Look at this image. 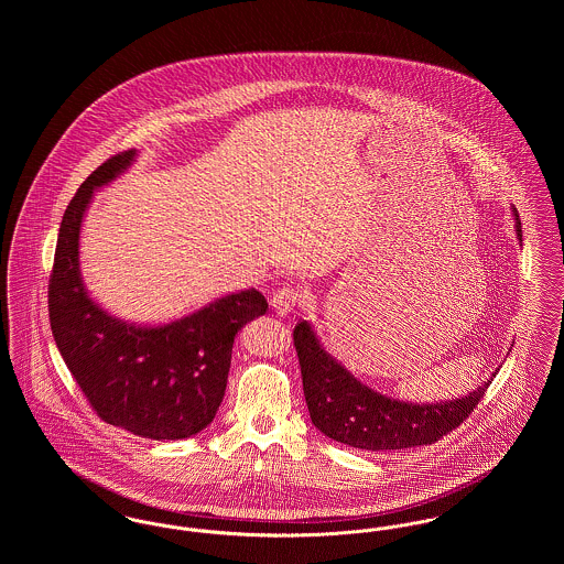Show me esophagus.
<instances>
[{
	"mask_svg": "<svg viewBox=\"0 0 564 564\" xmlns=\"http://www.w3.org/2000/svg\"><path fill=\"white\" fill-rule=\"evenodd\" d=\"M300 297H302V294H300L297 290H294V288H281V290H276V292L272 294V297H270V308H272L276 315L285 317V315H290L295 306L300 304Z\"/></svg>",
	"mask_w": 564,
	"mask_h": 564,
	"instance_id": "34e87169",
	"label": "esophagus"
}]
</instances>
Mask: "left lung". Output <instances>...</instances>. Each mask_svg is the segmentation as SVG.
<instances>
[{
    "label": "left lung",
    "mask_w": 564,
    "mask_h": 564,
    "mask_svg": "<svg viewBox=\"0 0 564 564\" xmlns=\"http://www.w3.org/2000/svg\"><path fill=\"white\" fill-rule=\"evenodd\" d=\"M513 209L516 239L522 241ZM294 345L311 421L325 437L359 451H402L437 442L458 427L482 400L492 376L463 398L414 403L395 400L361 382L325 347L311 322L295 325Z\"/></svg>",
    "instance_id": "8db88e82"
}]
</instances>
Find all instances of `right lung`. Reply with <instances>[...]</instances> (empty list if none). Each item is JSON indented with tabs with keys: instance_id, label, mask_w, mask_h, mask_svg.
Instances as JSON below:
<instances>
[{
	"instance_id": "obj_1",
	"label": "right lung",
	"mask_w": 564,
	"mask_h": 564,
	"mask_svg": "<svg viewBox=\"0 0 564 564\" xmlns=\"http://www.w3.org/2000/svg\"><path fill=\"white\" fill-rule=\"evenodd\" d=\"M137 150L93 171L58 228L48 311L54 343L82 393L113 427L150 440L207 430L226 393L237 334L269 311L249 288L164 323H134L104 308L84 285L80 232L95 192L133 166Z\"/></svg>"
}]
</instances>
